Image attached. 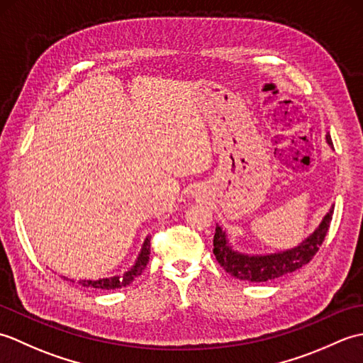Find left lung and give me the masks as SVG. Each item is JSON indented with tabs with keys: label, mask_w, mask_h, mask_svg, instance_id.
Instances as JSON below:
<instances>
[{
	"label": "left lung",
	"mask_w": 363,
	"mask_h": 363,
	"mask_svg": "<svg viewBox=\"0 0 363 363\" xmlns=\"http://www.w3.org/2000/svg\"><path fill=\"white\" fill-rule=\"evenodd\" d=\"M326 140L333 146L329 135H326ZM333 213L334 206L321 220L318 228L295 248L274 254H256V256L234 251L233 246L229 245L226 233L217 225L213 235V254L223 269H226V273L237 279L248 282H267L276 279V277L296 272L301 267L309 264L318 252L321 243L325 242Z\"/></svg>",
	"instance_id": "8db88e82"
}]
</instances>
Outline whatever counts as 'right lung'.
I'll list each match as a JSON object with an SVG mask.
<instances>
[{
	"instance_id": "right-lung-1",
	"label": "right lung",
	"mask_w": 363,
	"mask_h": 363,
	"mask_svg": "<svg viewBox=\"0 0 363 363\" xmlns=\"http://www.w3.org/2000/svg\"><path fill=\"white\" fill-rule=\"evenodd\" d=\"M150 238L146 237L145 242L142 245V251L138 254V257L135 260V264L133 265V268L128 269L126 273H123L121 276H112V277H104V279H96V281H78L82 287H89V289H101V290H115V289H121L126 287L130 282H133L137 276H140L143 269L146 268L150 262ZM67 279V277H65ZM74 282V281H72Z\"/></svg>"
}]
</instances>
